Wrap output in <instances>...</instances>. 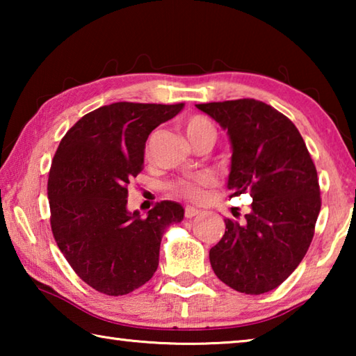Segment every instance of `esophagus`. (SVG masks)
<instances>
[{
  "instance_id": "34e87169",
  "label": "esophagus",
  "mask_w": 356,
  "mask_h": 356,
  "mask_svg": "<svg viewBox=\"0 0 356 356\" xmlns=\"http://www.w3.org/2000/svg\"><path fill=\"white\" fill-rule=\"evenodd\" d=\"M201 210L196 209V207H191V206H186L185 207V218H193V216L200 215Z\"/></svg>"
}]
</instances>
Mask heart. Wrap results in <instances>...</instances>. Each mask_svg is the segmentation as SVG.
I'll use <instances>...</instances> for the list:
<instances>
[{"label": "heart", "mask_w": 356, "mask_h": 356, "mask_svg": "<svg viewBox=\"0 0 356 356\" xmlns=\"http://www.w3.org/2000/svg\"><path fill=\"white\" fill-rule=\"evenodd\" d=\"M185 134L188 136L190 143L200 140V138H213L215 140V125L209 118L202 114H193L184 124ZM213 184V177L207 172L197 174L195 177L180 179L177 182L171 184V190L180 196L188 197V200H200L204 195V190Z\"/></svg>", "instance_id": "1"}]
</instances>
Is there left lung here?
Returning <instances> with one entry per match:
<instances>
[{"instance_id": "8db88e82", "label": "left lung", "mask_w": 356, "mask_h": 356, "mask_svg": "<svg viewBox=\"0 0 356 356\" xmlns=\"http://www.w3.org/2000/svg\"><path fill=\"white\" fill-rule=\"evenodd\" d=\"M196 108L227 130L231 197H252L242 222L225 220V236L209 252L210 265L234 291H273L298 267L314 237L322 206L314 161L292 120L264 102L238 99Z\"/></svg>"}]
</instances>
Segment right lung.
Segmentation results:
<instances>
[{
    "mask_svg": "<svg viewBox=\"0 0 356 356\" xmlns=\"http://www.w3.org/2000/svg\"><path fill=\"white\" fill-rule=\"evenodd\" d=\"M184 104H118L84 114L59 143L48 174L53 237L70 267L102 293L125 295L152 278L166 227L184 207L161 201L141 218L127 186L143 171L150 131Z\"/></svg>",
    "mask_w": 356,
    "mask_h": 356,
    "instance_id": "obj_1",
    "label": "right lung"
}]
</instances>
